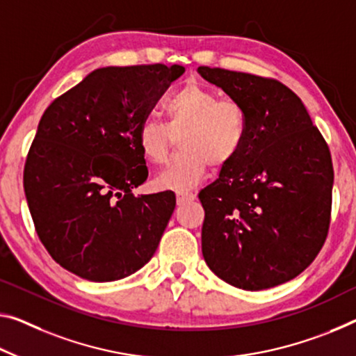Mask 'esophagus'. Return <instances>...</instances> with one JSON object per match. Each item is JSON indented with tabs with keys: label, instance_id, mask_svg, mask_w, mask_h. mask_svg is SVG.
Returning <instances> with one entry per match:
<instances>
[{
	"label": "esophagus",
	"instance_id": "34e87169",
	"mask_svg": "<svg viewBox=\"0 0 356 356\" xmlns=\"http://www.w3.org/2000/svg\"><path fill=\"white\" fill-rule=\"evenodd\" d=\"M195 199V193H191V191H183V193L177 194L178 204H184V202H191Z\"/></svg>",
	"mask_w": 356,
	"mask_h": 356
}]
</instances>
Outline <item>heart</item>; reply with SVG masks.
<instances>
[{
	"mask_svg": "<svg viewBox=\"0 0 356 356\" xmlns=\"http://www.w3.org/2000/svg\"><path fill=\"white\" fill-rule=\"evenodd\" d=\"M165 124L146 119L136 143L151 163L167 161L173 135H179L181 151L157 175L161 188L186 191L202 181L210 163L224 167L242 152L248 136L245 108L232 98H220L215 90L188 84L163 103Z\"/></svg>",
	"mask_w": 356,
	"mask_h": 356,
	"instance_id": "b5f03b06",
	"label": "heart"
}]
</instances>
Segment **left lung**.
Segmentation results:
<instances>
[{
	"label": "left lung",
	"mask_w": 356,
	"mask_h": 356,
	"mask_svg": "<svg viewBox=\"0 0 356 356\" xmlns=\"http://www.w3.org/2000/svg\"><path fill=\"white\" fill-rule=\"evenodd\" d=\"M200 76L245 108L237 159L200 191L202 254L235 288L259 291L298 277L323 247L331 221V152L300 98L280 81L222 68Z\"/></svg>",
	"instance_id": "8db88e82"
}]
</instances>
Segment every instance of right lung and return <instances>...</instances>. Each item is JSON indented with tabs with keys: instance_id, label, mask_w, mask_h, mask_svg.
<instances>
[{
	"instance_id": "add662e5",
	"label": "right lung",
	"mask_w": 356,
	"mask_h": 356,
	"mask_svg": "<svg viewBox=\"0 0 356 356\" xmlns=\"http://www.w3.org/2000/svg\"><path fill=\"white\" fill-rule=\"evenodd\" d=\"M184 67H106L42 114L24 168L40 240L63 269L90 282L132 275L156 253L175 194L135 197L147 178L136 134Z\"/></svg>"
}]
</instances>
